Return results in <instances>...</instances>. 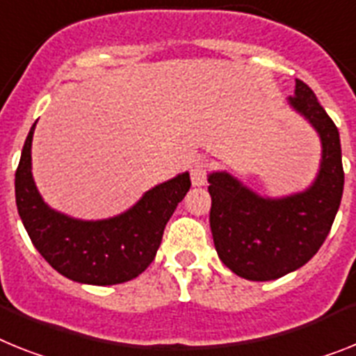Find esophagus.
<instances>
[{
  "instance_id": "esophagus-1",
  "label": "esophagus",
  "mask_w": 356,
  "mask_h": 356,
  "mask_svg": "<svg viewBox=\"0 0 356 356\" xmlns=\"http://www.w3.org/2000/svg\"><path fill=\"white\" fill-rule=\"evenodd\" d=\"M208 172H210V164L204 159H195L190 166V175H192V184L193 186H202L206 183V177H208Z\"/></svg>"
}]
</instances>
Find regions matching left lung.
Masks as SVG:
<instances>
[{
  "label": "left lung",
  "instance_id": "obj_1",
  "mask_svg": "<svg viewBox=\"0 0 356 356\" xmlns=\"http://www.w3.org/2000/svg\"><path fill=\"white\" fill-rule=\"evenodd\" d=\"M289 104L322 141L321 172L306 192L264 199L226 172L208 177L215 250L229 270L248 280H275L306 264L324 244L342 199L344 168L335 122L300 79Z\"/></svg>",
  "mask_w": 356,
  "mask_h": 356
}]
</instances>
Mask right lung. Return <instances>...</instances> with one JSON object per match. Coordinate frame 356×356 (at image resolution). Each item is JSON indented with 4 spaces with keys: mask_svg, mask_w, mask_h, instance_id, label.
Returning a JSON list of instances; mask_svg holds the SVG:
<instances>
[{
    "mask_svg": "<svg viewBox=\"0 0 356 356\" xmlns=\"http://www.w3.org/2000/svg\"><path fill=\"white\" fill-rule=\"evenodd\" d=\"M34 128L16 170V204L35 250L54 270L83 284L112 286L136 279L155 259L164 226L192 186L190 173L152 188L113 219H72L50 210L35 188L31 170Z\"/></svg>",
    "mask_w": 356,
    "mask_h": 356,
    "instance_id": "add662e5",
    "label": "right lung"
}]
</instances>
